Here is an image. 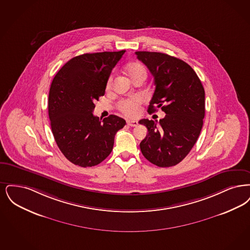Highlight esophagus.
I'll return each mask as SVG.
<instances>
[{"instance_id":"obj_1","label":"esophagus","mask_w":250,"mask_h":250,"mask_svg":"<svg viewBox=\"0 0 250 250\" xmlns=\"http://www.w3.org/2000/svg\"><path fill=\"white\" fill-rule=\"evenodd\" d=\"M127 124L130 127H135L138 125V122L135 120H127Z\"/></svg>"}]
</instances>
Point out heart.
I'll list each match as a JSON object with an SVG mask.
<instances>
[{
    "label": "heart",
    "instance_id": "b5f03b06",
    "mask_svg": "<svg viewBox=\"0 0 250 250\" xmlns=\"http://www.w3.org/2000/svg\"><path fill=\"white\" fill-rule=\"evenodd\" d=\"M126 71L130 78L133 80L138 76H144L146 77V69L140 62H131L126 66ZM113 83V76H109L106 87L110 88ZM142 99L138 96L126 98L121 100L119 103V108L120 111L129 117H136L140 112Z\"/></svg>",
    "mask_w": 250,
    "mask_h": 250
}]
</instances>
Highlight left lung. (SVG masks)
<instances>
[{"label": "left lung", "mask_w": 250, "mask_h": 250, "mask_svg": "<svg viewBox=\"0 0 250 250\" xmlns=\"http://www.w3.org/2000/svg\"><path fill=\"white\" fill-rule=\"evenodd\" d=\"M137 59L154 76L155 91L148 113L162 107L160 120H141L148 133L140 143L144 157L159 167L183 161L200 135L206 112L205 89L194 70L180 59L160 52L137 51Z\"/></svg>", "instance_id": "left-lung-1"}]
</instances>
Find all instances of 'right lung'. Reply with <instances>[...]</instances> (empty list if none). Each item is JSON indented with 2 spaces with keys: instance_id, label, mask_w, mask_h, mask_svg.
I'll use <instances>...</instances> for the list:
<instances>
[{
  "instance_id": "right-lung-1",
  "label": "right lung",
  "mask_w": 250,
  "mask_h": 250,
  "mask_svg": "<svg viewBox=\"0 0 250 250\" xmlns=\"http://www.w3.org/2000/svg\"><path fill=\"white\" fill-rule=\"evenodd\" d=\"M125 53L98 52L76 56L56 74L48 95V116L55 141L71 163L91 167L113 149L115 135L126 121L110 115L93 116L94 102L104 96L113 68Z\"/></svg>"
}]
</instances>
